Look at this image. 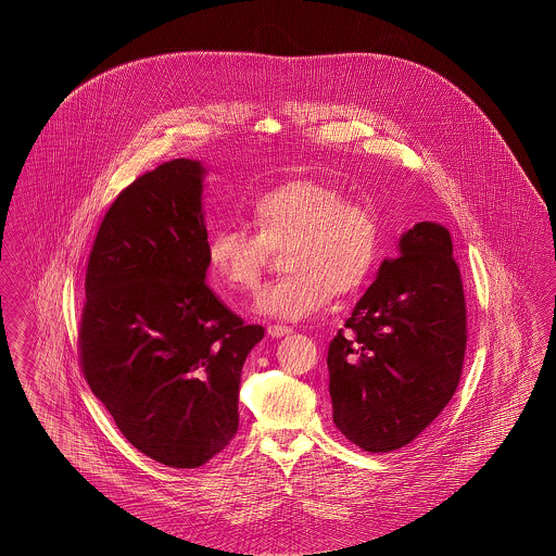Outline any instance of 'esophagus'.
<instances>
[{
  "mask_svg": "<svg viewBox=\"0 0 556 556\" xmlns=\"http://www.w3.org/2000/svg\"><path fill=\"white\" fill-rule=\"evenodd\" d=\"M266 331H268V336H270V338H283V336L291 333V327L275 323V325H268V327H266Z\"/></svg>",
  "mask_w": 556,
  "mask_h": 556,
  "instance_id": "1",
  "label": "esophagus"
}]
</instances>
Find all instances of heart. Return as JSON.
<instances>
[{
  "label": "heart",
  "mask_w": 556,
  "mask_h": 556,
  "mask_svg": "<svg viewBox=\"0 0 556 556\" xmlns=\"http://www.w3.org/2000/svg\"><path fill=\"white\" fill-rule=\"evenodd\" d=\"M254 231L225 225L212 231L206 258L231 291H254L273 252L283 248L286 273L256 300L268 317L300 320L333 295L358 290L379 254V225L369 206L317 179H293L258 193L250 204Z\"/></svg>",
  "instance_id": "b5f03b06"
}]
</instances>
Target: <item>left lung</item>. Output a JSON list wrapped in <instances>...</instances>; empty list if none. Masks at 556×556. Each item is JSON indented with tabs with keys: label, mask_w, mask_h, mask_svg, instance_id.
Listing matches in <instances>:
<instances>
[{
	"label": "left lung",
	"mask_w": 556,
	"mask_h": 556,
	"mask_svg": "<svg viewBox=\"0 0 556 556\" xmlns=\"http://www.w3.org/2000/svg\"><path fill=\"white\" fill-rule=\"evenodd\" d=\"M465 350L467 304L450 233L417 223L329 344L333 424L367 452L406 446L454 396Z\"/></svg>",
	"instance_id": "1"
}]
</instances>
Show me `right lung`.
Wrapping results in <instances>:
<instances>
[{"label": "right lung", "mask_w": 556, "mask_h": 556, "mask_svg": "<svg viewBox=\"0 0 556 556\" xmlns=\"http://www.w3.org/2000/svg\"><path fill=\"white\" fill-rule=\"evenodd\" d=\"M200 162L143 173L108 208L85 273L79 365L121 433L193 469L238 433L241 367L265 336L206 286Z\"/></svg>", "instance_id": "right-lung-1"}]
</instances>
